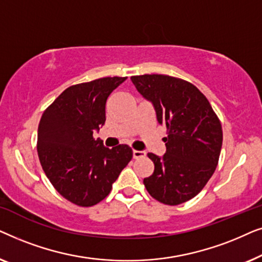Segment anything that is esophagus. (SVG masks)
Wrapping results in <instances>:
<instances>
[{
	"label": "esophagus",
	"mask_w": 262,
	"mask_h": 262,
	"mask_svg": "<svg viewBox=\"0 0 262 262\" xmlns=\"http://www.w3.org/2000/svg\"><path fill=\"white\" fill-rule=\"evenodd\" d=\"M132 154H134V159H142V157H145V152L144 151H139V150H135L132 151Z\"/></svg>",
	"instance_id": "esophagus-1"
}]
</instances>
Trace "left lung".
Returning a JSON list of instances; mask_svg holds the SVG:
<instances>
[{"label":"left lung","mask_w":262,"mask_h":262,"mask_svg":"<svg viewBox=\"0 0 262 262\" xmlns=\"http://www.w3.org/2000/svg\"><path fill=\"white\" fill-rule=\"evenodd\" d=\"M131 81L154 103L157 120L167 127L166 154H148L155 169L143 180L146 191L166 205L188 202L216 170L223 142L221 121L191 82L159 74L131 76Z\"/></svg>","instance_id":"8db88e82"}]
</instances>
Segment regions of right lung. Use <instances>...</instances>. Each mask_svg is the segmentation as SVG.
I'll return each mask as SVG.
<instances>
[{"instance_id": "add662e5", "label": "right lung", "mask_w": 262, "mask_h": 262, "mask_svg": "<svg viewBox=\"0 0 262 262\" xmlns=\"http://www.w3.org/2000/svg\"><path fill=\"white\" fill-rule=\"evenodd\" d=\"M127 77H102L70 85L39 121L37 150L42 170L56 191L77 206L96 205L132 159V149L103 146L93 132L106 120V101Z\"/></svg>"}]
</instances>
